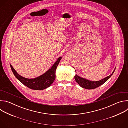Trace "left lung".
I'll return each mask as SVG.
<instances>
[{
  "label": "left lung",
  "mask_w": 128,
  "mask_h": 128,
  "mask_svg": "<svg viewBox=\"0 0 128 128\" xmlns=\"http://www.w3.org/2000/svg\"><path fill=\"white\" fill-rule=\"evenodd\" d=\"M114 71H115V69L112 73V74H110L109 76H108L107 77L97 82H92V81L88 80L85 78H80L78 76H77L76 74L74 76V78L76 80V82L82 88L86 89H88V90L94 89L99 87L101 85L103 84L104 82H105L109 78L111 77V76L114 73Z\"/></svg>",
  "instance_id": "obj_1"
}]
</instances>
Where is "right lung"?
I'll return each instance as SVG.
<instances>
[{
    "label": "right lung",
    "instance_id": "obj_1",
    "mask_svg": "<svg viewBox=\"0 0 128 128\" xmlns=\"http://www.w3.org/2000/svg\"><path fill=\"white\" fill-rule=\"evenodd\" d=\"M61 59L62 57H59L50 69L44 74L33 79L26 78L20 76L11 65L10 68L16 78L23 84L32 90H42L49 87L55 80L56 70Z\"/></svg>",
    "mask_w": 128,
    "mask_h": 128
}]
</instances>
